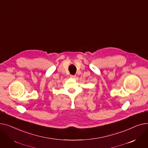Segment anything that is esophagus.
<instances>
[{"mask_svg": "<svg viewBox=\"0 0 148 148\" xmlns=\"http://www.w3.org/2000/svg\"><path fill=\"white\" fill-rule=\"evenodd\" d=\"M71 78H72V79H75V78L76 77V75H71Z\"/></svg>", "mask_w": 148, "mask_h": 148, "instance_id": "obj_1", "label": "esophagus"}]
</instances>
